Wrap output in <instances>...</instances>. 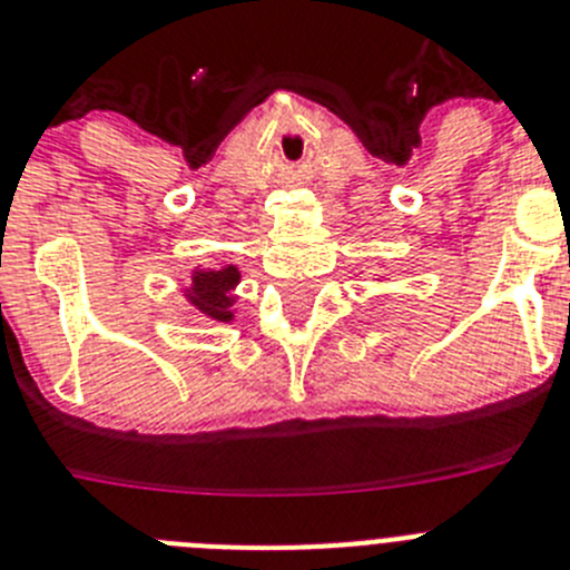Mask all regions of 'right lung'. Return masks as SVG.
Here are the masks:
<instances>
[{
  "mask_svg": "<svg viewBox=\"0 0 570 570\" xmlns=\"http://www.w3.org/2000/svg\"><path fill=\"white\" fill-rule=\"evenodd\" d=\"M239 282L237 265L226 268H195L191 271V285L183 294L195 311H200L206 320L232 322L234 320V288Z\"/></svg>",
  "mask_w": 570,
  "mask_h": 570,
  "instance_id": "obj_1",
  "label": "right lung"
}]
</instances>
